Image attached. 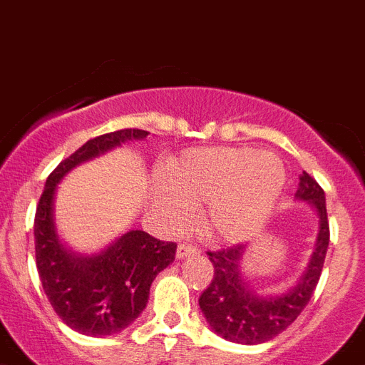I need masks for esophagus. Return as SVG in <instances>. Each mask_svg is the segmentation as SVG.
Instances as JSON below:
<instances>
[{
  "instance_id": "1",
  "label": "esophagus",
  "mask_w": 365,
  "mask_h": 365,
  "mask_svg": "<svg viewBox=\"0 0 365 365\" xmlns=\"http://www.w3.org/2000/svg\"><path fill=\"white\" fill-rule=\"evenodd\" d=\"M190 255H200V249L192 244H187V242L178 245V258H187Z\"/></svg>"
}]
</instances>
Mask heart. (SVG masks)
Listing matches in <instances>:
<instances>
[{"mask_svg": "<svg viewBox=\"0 0 365 365\" xmlns=\"http://www.w3.org/2000/svg\"><path fill=\"white\" fill-rule=\"evenodd\" d=\"M158 207L173 227H182L203 202L205 232L238 242L267 218L285 182L280 158L247 147H209L183 153L167 165Z\"/></svg>", "mask_w": 365, "mask_h": 365, "instance_id": "heart-1", "label": "heart"}]
</instances>
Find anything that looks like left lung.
Masks as SVG:
<instances>
[{"label": "left lung", "mask_w": 365, "mask_h": 365, "mask_svg": "<svg viewBox=\"0 0 365 365\" xmlns=\"http://www.w3.org/2000/svg\"><path fill=\"white\" fill-rule=\"evenodd\" d=\"M297 196L313 203L320 218V229L307 271L302 274L297 287L285 294L272 298H258L252 294L240 274V260L245 251L242 244L207 251L215 274L211 284L200 294V309L205 314L209 326L231 342L262 344L274 338L297 320L317 289L329 247L326 195L317 180L304 173Z\"/></svg>", "instance_id": "1"}]
</instances>
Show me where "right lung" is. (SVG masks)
<instances>
[{"instance_id": "obj_1", "label": "right lung", "mask_w": 365, "mask_h": 365, "mask_svg": "<svg viewBox=\"0 0 365 365\" xmlns=\"http://www.w3.org/2000/svg\"><path fill=\"white\" fill-rule=\"evenodd\" d=\"M147 134L142 129H121L88 140L48 175L36 209V267L41 287L56 314L87 336L120 333L136 320L145 309L156 274L175 260L176 244L145 231H130L93 258L68 255L58 242L52 222L56 185L78 163Z\"/></svg>"}]
</instances>
